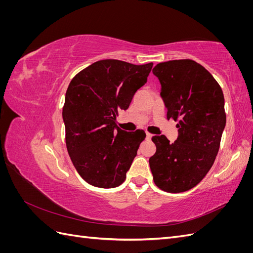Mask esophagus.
Here are the masks:
<instances>
[{"mask_svg": "<svg viewBox=\"0 0 253 253\" xmlns=\"http://www.w3.org/2000/svg\"><path fill=\"white\" fill-rule=\"evenodd\" d=\"M145 135H147V140H151V138H152V134H150L149 132H147V134H145Z\"/></svg>", "mask_w": 253, "mask_h": 253, "instance_id": "1", "label": "esophagus"}]
</instances>
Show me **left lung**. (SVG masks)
<instances>
[{
	"label": "left lung",
	"instance_id": "obj_1",
	"mask_svg": "<svg viewBox=\"0 0 253 253\" xmlns=\"http://www.w3.org/2000/svg\"><path fill=\"white\" fill-rule=\"evenodd\" d=\"M153 74L162 84L167 118L178 122L173 143L165 135L152 137L153 179L166 192H185L202 181L216 158L226 126L224 94L213 76L190 59L158 63Z\"/></svg>",
	"mask_w": 253,
	"mask_h": 253
}]
</instances>
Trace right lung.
I'll list each match as a JSON object with an SVG mask.
<instances>
[{"mask_svg":"<svg viewBox=\"0 0 253 253\" xmlns=\"http://www.w3.org/2000/svg\"><path fill=\"white\" fill-rule=\"evenodd\" d=\"M152 67L153 63L100 60L78 73L68 85L62 112L66 148L76 170L89 185L110 189L126 180L145 133L124 131L116 117L147 83Z\"/></svg>","mask_w":253,"mask_h":253,"instance_id":"1","label":"right lung"}]
</instances>
